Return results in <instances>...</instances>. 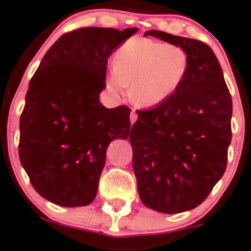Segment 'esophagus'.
<instances>
[{
	"label": "esophagus",
	"instance_id": "34e87169",
	"mask_svg": "<svg viewBox=\"0 0 251 251\" xmlns=\"http://www.w3.org/2000/svg\"><path fill=\"white\" fill-rule=\"evenodd\" d=\"M137 118H138L137 113H136L135 110H132V113L130 114V121H131V125H133V124H135V121L137 120Z\"/></svg>",
	"mask_w": 251,
	"mask_h": 251
}]
</instances>
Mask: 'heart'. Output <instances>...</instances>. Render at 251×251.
Wrapping results in <instances>:
<instances>
[{
    "mask_svg": "<svg viewBox=\"0 0 251 251\" xmlns=\"http://www.w3.org/2000/svg\"><path fill=\"white\" fill-rule=\"evenodd\" d=\"M189 55L175 45L148 39L126 41L115 53L107 87L121 93L130 87V100L140 108L163 104L181 88L188 75Z\"/></svg>",
    "mask_w": 251,
    "mask_h": 251,
    "instance_id": "heart-1",
    "label": "heart"
}]
</instances>
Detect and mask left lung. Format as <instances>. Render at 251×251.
Returning <instances> with one entry per match:
<instances>
[{
  "label": "left lung",
  "mask_w": 251,
  "mask_h": 251,
  "mask_svg": "<svg viewBox=\"0 0 251 251\" xmlns=\"http://www.w3.org/2000/svg\"><path fill=\"white\" fill-rule=\"evenodd\" d=\"M183 48L188 75L163 104L137 110L132 126V166L142 203L164 214L201 205L224 176L232 140V98L221 65L204 42L149 30Z\"/></svg>",
  "instance_id": "left-lung-1"
}]
</instances>
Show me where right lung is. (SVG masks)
Masks as SVG:
<instances>
[{
	"mask_svg": "<svg viewBox=\"0 0 251 251\" xmlns=\"http://www.w3.org/2000/svg\"><path fill=\"white\" fill-rule=\"evenodd\" d=\"M137 27H81L62 35L29 82L20 115L19 158L35 191L60 206L96 198L105 153L130 136L126 105L100 102L108 58Z\"/></svg>",
	"mask_w": 251,
	"mask_h": 251,
	"instance_id": "obj_1",
	"label": "right lung"
}]
</instances>
